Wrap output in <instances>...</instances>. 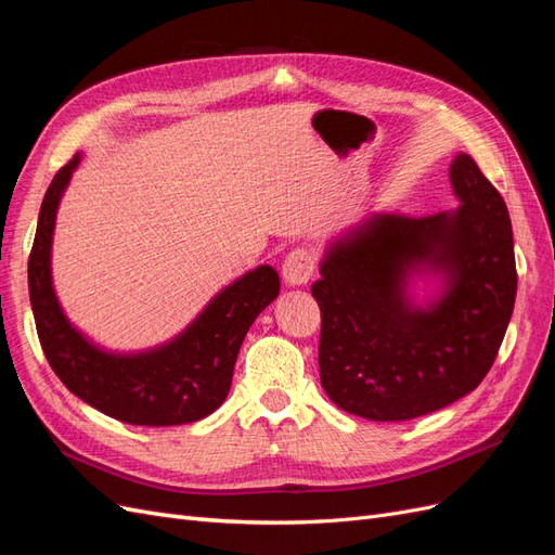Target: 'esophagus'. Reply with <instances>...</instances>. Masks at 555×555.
<instances>
[{
	"label": "esophagus",
	"instance_id": "obj_1",
	"mask_svg": "<svg viewBox=\"0 0 555 555\" xmlns=\"http://www.w3.org/2000/svg\"><path fill=\"white\" fill-rule=\"evenodd\" d=\"M314 271V255L308 247L292 249L282 263V278L289 284H308Z\"/></svg>",
	"mask_w": 555,
	"mask_h": 555
}]
</instances>
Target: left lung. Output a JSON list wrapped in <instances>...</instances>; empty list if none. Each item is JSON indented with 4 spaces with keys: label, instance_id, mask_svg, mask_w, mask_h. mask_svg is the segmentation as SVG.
Segmentation results:
<instances>
[{
    "label": "left lung",
    "instance_id": "1",
    "mask_svg": "<svg viewBox=\"0 0 555 555\" xmlns=\"http://www.w3.org/2000/svg\"><path fill=\"white\" fill-rule=\"evenodd\" d=\"M456 212H379L333 243L312 296L322 310L319 375L335 405L408 422L475 391L491 371L516 300L505 198L469 155L451 164ZM450 275L448 294L410 311V270Z\"/></svg>",
    "mask_w": 555,
    "mask_h": 555
}]
</instances>
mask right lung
<instances>
[{
	"label": "right lung",
	"instance_id": "obj_1",
	"mask_svg": "<svg viewBox=\"0 0 555 555\" xmlns=\"http://www.w3.org/2000/svg\"><path fill=\"white\" fill-rule=\"evenodd\" d=\"M80 162L74 155L43 196L27 282L43 354L62 384L94 410L133 426L192 424L222 405L251 322L280 294L271 266L233 282L180 338L137 357H115L90 345L60 310L50 282L60 196Z\"/></svg>",
	"mask_w": 555,
	"mask_h": 555
}]
</instances>
